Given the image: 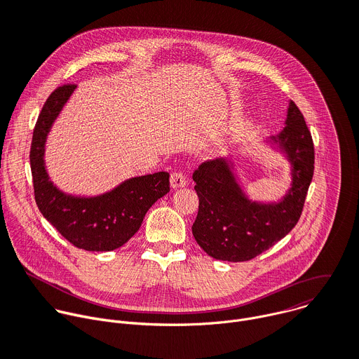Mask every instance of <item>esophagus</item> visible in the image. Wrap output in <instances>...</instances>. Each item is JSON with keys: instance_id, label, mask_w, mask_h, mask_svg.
Wrapping results in <instances>:
<instances>
[{"instance_id": "34e87169", "label": "esophagus", "mask_w": 359, "mask_h": 359, "mask_svg": "<svg viewBox=\"0 0 359 359\" xmlns=\"http://www.w3.org/2000/svg\"><path fill=\"white\" fill-rule=\"evenodd\" d=\"M187 184V179L182 172H175L170 175V186L172 189H179L184 187Z\"/></svg>"}]
</instances>
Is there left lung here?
Here are the masks:
<instances>
[{
    "instance_id": "obj_1",
    "label": "left lung",
    "mask_w": 359,
    "mask_h": 359,
    "mask_svg": "<svg viewBox=\"0 0 359 359\" xmlns=\"http://www.w3.org/2000/svg\"><path fill=\"white\" fill-rule=\"evenodd\" d=\"M291 165V187L277 203L247 197L234 175V163L216 159L193 173L198 212L191 231L210 257L248 262L273 247L298 223L314 175V143L302 114L288 104L285 128L269 139Z\"/></svg>"
}]
</instances>
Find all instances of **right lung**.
Here are the masks:
<instances>
[{"mask_svg": "<svg viewBox=\"0 0 359 359\" xmlns=\"http://www.w3.org/2000/svg\"><path fill=\"white\" fill-rule=\"evenodd\" d=\"M75 89L69 83L57 88L38 116L29 151L35 201L42 216L75 247L111 251L122 247L139 230L153 203L169 193V173L130 177L111 191L89 197L60 190L45 168V143Z\"/></svg>", "mask_w": 359, "mask_h": 359, "instance_id": "add662e5", "label": "right lung"}]
</instances>
